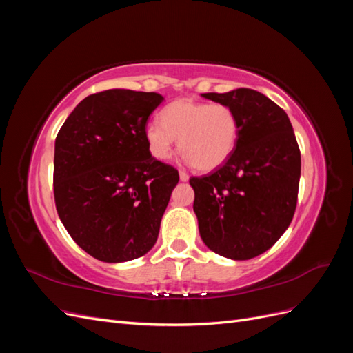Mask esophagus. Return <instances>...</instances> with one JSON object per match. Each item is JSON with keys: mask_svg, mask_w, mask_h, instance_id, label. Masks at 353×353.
I'll list each match as a JSON object with an SVG mask.
<instances>
[{"mask_svg": "<svg viewBox=\"0 0 353 353\" xmlns=\"http://www.w3.org/2000/svg\"><path fill=\"white\" fill-rule=\"evenodd\" d=\"M188 174L187 172H184V170H179V179L181 181H184V183H185V181H188Z\"/></svg>", "mask_w": 353, "mask_h": 353, "instance_id": "1", "label": "esophagus"}]
</instances>
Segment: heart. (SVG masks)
Segmentation results:
<instances>
[{
    "label": "heart",
    "mask_w": 353,
    "mask_h": 353,
    "mask_svg": "<svg viewBox=\"0 0 353 353\" xmlns=\"http://www.w3.org/2000/svg\"><path fill=\"white\" fill-rule=\"evenodd\" d=\"M239 117L230 105L178 99L160 112V122L147 123L144 137L152 156L168 160L176 140L183 156L201 172L227 162L237 145Z\"/></svg>",
    "instance_id": "heart-1"
}]
</instances>
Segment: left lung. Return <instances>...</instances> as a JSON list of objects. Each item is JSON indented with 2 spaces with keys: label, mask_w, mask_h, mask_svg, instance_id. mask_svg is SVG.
Listing matches in <instances>:
<instances>
[{
  "label": "left lung",
  "mask_w": 353,
  "mask_h": 353,
  "mask_svg": "<svg viewBox=\"0 0 353 353\" xmlns=\"http://www.w3.org/2000/svg\"><path fill=\"white\" fill-rule=\"evenodd\" d=\"M201 95L230 105L240 134L225 163L190 178L200 237L223 258L248 261L271 249L290 225L301 150L287 113L266 95L249 88Z\"/></svg>",
  "instance_id": "left-lung-1"
}]
</instances>
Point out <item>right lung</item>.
I'll return each instance as SVG.
<instances>
[{
    "label": "right lung",
    "mask_w": 353,
    "mask_h": 353,
    "mask_svg": "<svg viewBox=\"0 0 353 353\" xmlns=\"http://www.w3.org/2000/svg\"><path fill=\"white\" fill-rule=\"evenodd\" d=\"M157 92L108 90L83 99L63 123L54 147L59 218L92 258H140L159 236L178 170L154 159L144 137Z\"/></svg>",
    "instance_id": "right-lung-1"
}]
</instances>
